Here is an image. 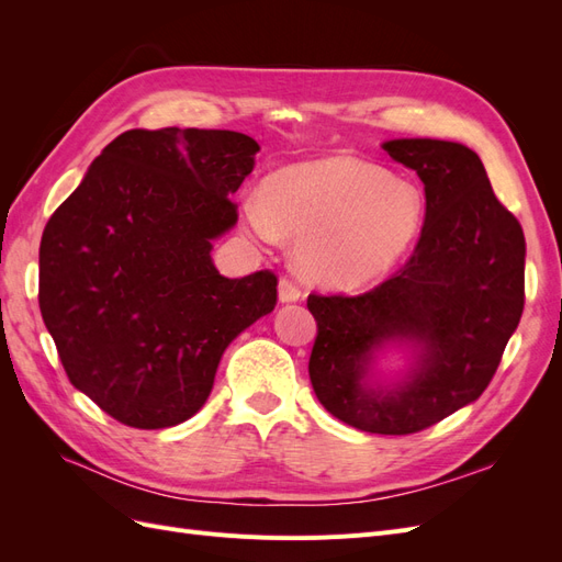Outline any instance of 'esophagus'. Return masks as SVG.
I'll use <instances>...</instances> for the list:
<instances>
[{"label":"esophagus","instance_id":"34e87169","mask_svg":"<svg viewBox=\"0 0 562 562\" xmlns=\"http://www.w3.org/2000/svg\"><path fill=\"white\" fill-rule=\"evenodd\" d=\"M300 297H302V291L291 279H281L279 281V300L281 302H297Z\"/></svg>","mask_w":562,"mask_h":562}]
</instances>
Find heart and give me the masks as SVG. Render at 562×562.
<instances>
[{"label": "heart", "mask_w": 562, "mask_h": 562, "mask_svg": "<svg viewBox=\"0 0 562 562\" xmlns=\"http://www.w3.org/2000/svg\"><path fill=\"white\" fill-rule=\"evenodd\" d=\"M427 203L411 180L382 166L330 155L285 166L265 194L244 201L255 239L274 246L297 239V267L326 285H361L394 269L417 241Z\"/></svg>", "instance_id": "1"}]
</instances>
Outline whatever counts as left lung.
Wrapping results in <instances>:
<instances>
[{"label":"left lung","instance_id":"8db88e82","mask_svg":"<svg viewBox=\"0 0 562 562\" xmlns=\"http://www.w3.org/2000/svg\"><path fill=\"white\" fill-rule=\"evenodd\" d=\"M424 182L419 241L394 277L363 295H310L314 394L353 429L405 436L479 398L525 304V236L492 192L473 149L431 138L382 145ZM411 346L398 383L374 380L376 356Z\"/></svg>","mask_w":562,"mask_h":562}]
</instances>
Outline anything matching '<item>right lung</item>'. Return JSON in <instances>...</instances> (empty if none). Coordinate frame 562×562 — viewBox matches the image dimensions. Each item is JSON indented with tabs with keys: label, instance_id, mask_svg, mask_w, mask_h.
Instances as JSON below:
<instances>
[{
	"label": "right lung",
	"instance_id": "obj_1",
	"mask_svg": "<svg viewBox=\"0 0 562 562\" xmlns=\"http://www.w3.org/2000/svg\"><path fill=\"white\" fill-rule=\"evenodd\" d=\"M258 151L236 131H126L44 227L42 318L70 382L126 427L196 415L232 339L274 310L269 269L227 279L211 258Z\"/></svg>",
	"mask_w": 562,
	"mask_h": 562
}]
</instances>
